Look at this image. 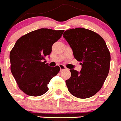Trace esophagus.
I'll list each match as a JSON object with an SVG mask.
<instances>
[{
	"label": "esophagus",
	"mask_w": 121,
	"mask_h": 121,
	"mask_svg": "<svg viewBox=\"0 0 121 121\" xmlns=\"http://www.w3.org/2000/svg\"><path fill=\"white\" fill-rule=\"evenodd\" d=\"M59 67H60V71L67 70V68H66L64 65H63L62 64H59Z\"/></svg>",
	"instance_id": "34e87169"
}]
</instances>
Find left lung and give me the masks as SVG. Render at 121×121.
<instances>
[{"label": "left lung", "instance_id": "left-lung-1", "mask_svg": "<svg viewBox=\"0 0 121 121\" xmlns=\"http://www.w3.org/2000/svg\"><path fill=\"white\" fill-rule=\"evenodd\" d=\"M63 37L82 65L80 72L70 70L71 77L65 81L68 91L76 98H90L102 88L110 70V53L106 43L96 33L83 28L66 30Z\"/></svg>", "mask_w": 121, "mask_h": 121}]
</instances>
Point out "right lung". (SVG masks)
Wrapping results in <instances>:
<instances>
[{"label": "right lung", "mask_w": 121, "mask_h": 121, "mask_svg": "<svg viewBox=\"0 0 121 121\" xmlns=\"http://www.w3.org/2000/svg\"><path fill=\"white\" fill-rule=\"evenodd\" d=\"M64 30L40 28L19 38L10 51L11 71L19 88L26 95L39 96L48 90V84L60 71L49 67L45 57Z\"/></svg>", "instance_id": "right-lung-1"}]
</instances>
